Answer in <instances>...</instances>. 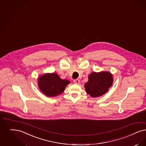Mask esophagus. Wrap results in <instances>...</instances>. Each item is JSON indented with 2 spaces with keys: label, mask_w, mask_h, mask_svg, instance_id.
Returning <instances> with one entry per match:
<instances>
[{
  "label": "esophagus",
  "mask_w": 146,
  "mask_h": 146,
  "mask_svg": "<svg viewBox=\"0 0 146 146\" xmlns=\"http://www.w3.org/2000/svg\"><path fill=\"white\" fill-rule=\"evenodd\" d=\"M73 82H74V84H79L80 83V80H79V79H75V80H73Z\"/></svg>",
  "instance_id": "34e87169"
}]
</instances>
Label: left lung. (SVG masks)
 Instances as JSON below:
<instances>
[{"label": "left lung", "mask_w": 146, "mask_h": 146, "mask_svg": "<svg viewBox=\"0 0 146 146\" xmlns=\"http://www.w3.org/2000/svg\"><path fill=\"white\" fill-rule=\"evenodd\" d=\"M88 80L84 87L87 94L91 97H100L106 94L113 83V76L110 72L102 71L92 72L88 76Z\"/></svg>", "instance_id": "left-lung-1"}]
</instances>
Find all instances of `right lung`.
I'll use <instances>...</instances> for the list:
<instances>
[{"instance_id":"right-lung-1","label":"right lung","mask_w":146,"mask_h":146,"mask_svg":"<svg viewBox=\"0 0 146 146\" xmlns=\"http://www.w3.org/2000/svg\"><path fill=\"white\" fill-rule=\"evenodd\" d=\"M70 82L68 80L61 79L55 73H46L38 79V88L48 97H54L62 94Z\"/></svg>"}]
</instances>
